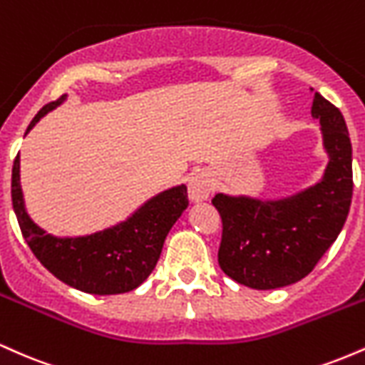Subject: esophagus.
<instances>
[{"label":"esophagus","mask_w":365,"mask_h":365,"mask_svg":"<svg viewBox=\"0 0 365 365\" xmlns=\"http://www.w3.org/2000/svg\"><path fill=\"white\" fill-rule=\"evenodd\" d=\"M211 192L212 183L211 178H209L206 173L195 175V177L188 182V199H190L192 202H202V200L207 199Z\"/></svg>","instance_id":"34e87169"}]
</instances>
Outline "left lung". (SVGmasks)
<instances>
[{
  "label": "left lung",
  "mask_w": 365,
  "mask_h": 365,
  "mask_svg": "<svg viewBox=\"0 0 365 365\" xmlns=\"http://www.w3.org/2000/svg\"><path fill=\"white\" fill-rule=\"evenodd\" d=\"M311 113L319 120L329 158L316 185L274 200L226 194L212 199L223 221L217 262L225 274L249 288L273 290L305 278L349 216L354 180L345 118L319 92Z\"/></svg>",
  "instance_id": "obj_1"
}]
</instances>
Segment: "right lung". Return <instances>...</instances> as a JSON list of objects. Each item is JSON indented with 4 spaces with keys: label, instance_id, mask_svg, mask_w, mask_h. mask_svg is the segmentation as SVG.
Returning <instances> with one entry per match:
<instances>
[{
    "label": "right lung",
    "instance_id": "add662e5",
    "mask_svg": "<svg viewBox=\"0 0 365 365\" xmlns=\"http://www.w3.org/2000/svg\"><path fill=\"white\" fill-rule=\"evenodd\" d=\"M66 99L63 94L41 110L34 125ZM11 202L22 235L41 264L68 287L92 295H116L135 290L156 267L165 238L188 206L187 187L159 192L121 223L86 237H53L27 215L20 185V156L11 170Z\"/></svg>",
    "mask_w": 365,
    "mask_h": 365
}]
</instances>
